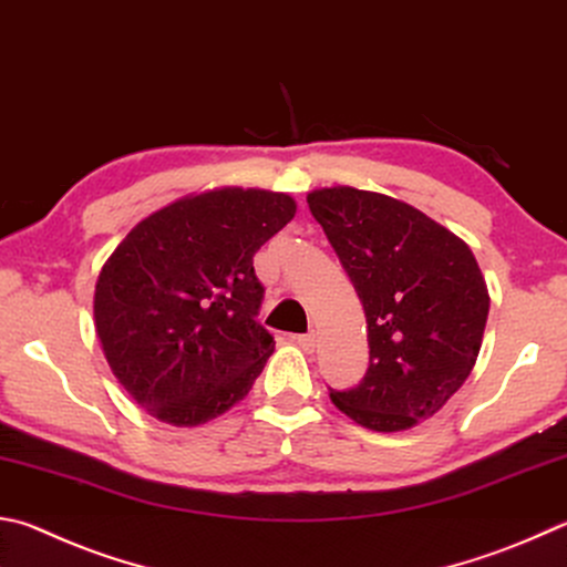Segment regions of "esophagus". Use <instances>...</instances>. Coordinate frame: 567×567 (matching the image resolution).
Returning a JSON list of instances; mask_svg holds the SVG:
<instances>
[{"instance_id": "1", "label": "esophagus", "mask_w": 567, "mask_h": 567, "mask_svg": "<svg viewBox=\"0 0 567 567\" xmlns=\"http://www.w3.org/2000/svg\"><path fill=\"white\" fill-rule=\"evenodd\" d=\"M292 342L300 347V349H305V352H315V334H295L292 337Z\"/></svg>"}]
</instances>
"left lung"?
<instances>
[{"instance_id": "obj_1", "label": "left lung", "mask_w": 567, "mask_h": 567, "mask_svg": "<svg viewBox=\"0 0 567 567\" xmlns=\"http://www.w3.org/2000/svg\"><path fill=\"white\" fill-rule=\"evenodd\" d=\"M367 317L362 384L329 391L354 424L394 434L431 419L466 382L488 287L458 235L404 200L349 185L307 193Z\"/></svg>"}]
</instances>
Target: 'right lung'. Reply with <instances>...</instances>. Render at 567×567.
<instances>
[{
	"instance_id": "1",
	"label": "right lung",
	"mask_w": 567,
	"mask_h": 567,
	"mask_svg": "<svg viewBox=\"0 0 567 567\" xmlns=\"http://www.w3.org/2000/svg\"><path fill=\"white\" fill-rule=\"evenodd\" d=\"M287 193L225 185L151 213L96 280L94 324L118 384L171 426H200L240 399L275 352L257 322L252 257L295 218Z\"/></svg>"
}]
</instances>
